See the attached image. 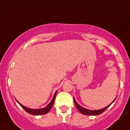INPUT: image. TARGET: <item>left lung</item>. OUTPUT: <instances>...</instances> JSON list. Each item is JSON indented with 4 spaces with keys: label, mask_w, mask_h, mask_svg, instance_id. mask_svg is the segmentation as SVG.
<instances>
[{
    "label": "left lung",
    "mask_w": 130,
    "mask_h": 130,
    "mask_svg": "<svg viewBox=\"0 0 130 130\" xmlns=\"http://www.w3.org/2000/svg\"><path fill=\"white\" fill-rule=\"evenodd\" d=\"M115 99H116V98H115ZM115 100L112 102V103L110 104L109 105H108L107 107H105V108H103V109H99V110H94V111H93V110H89V109H85V108H84V107H81L80 105H79V104H77V103L76 102V101L75 100V99L73 98V101H74V103H75V107H76V108H77V109H78V111L80 112L81 113H82L83 115H100V114H101L102 113H103L104 111L106 110V109L108 108V107L110 106V105L112 104V103L115 101Z\"/></svg>",
    "instance_id": "obj_1"
}]
</instances>
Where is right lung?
Instances as JSON below:
<instances>
[{"instance_id": "obj_1", "label": "right lung", "mask_w": 130, "mask_h": 130, "mask_svg": "<svg viewBox=\"0 0 130 130\" xmlns=\"http://www.w3.org/2000/svg\"><path fill=\"white\" fill-rule=\"evenodd\" d=\"M57 91H56V92L55 93V94H54V96H53V99H52V101L50 103H49L48 105H47L46 107H44V108H42V109H29V108H27V107H24L23 105H22L21 104L19 103V102H17V103H19L20 106H21L22 108H23L24 110H25L27 113H29V114H31V115H44V114H46L50 111V110L51 109L52 107L53 106V104H54V102H55V97H56V95H57Z\"/></svg>"}]
</instances>
